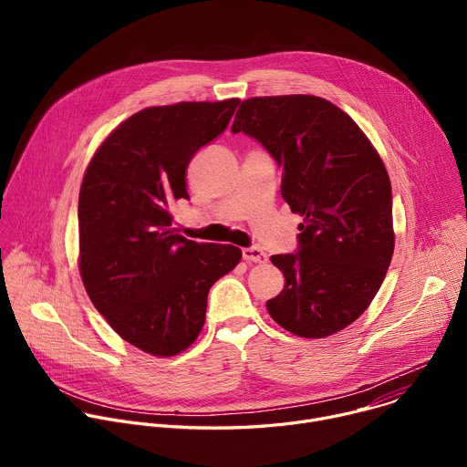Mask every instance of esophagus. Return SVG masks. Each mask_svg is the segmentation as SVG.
<instances>
[{"mask_svg":"<svg viewBox=\"0 0 467 467\" xmlns=\"http://www.w3.org/2000/svg\"><path fill=\"white\" fill-rule=\"evenodd\" d=\"M242 256L247 262H256V264L265 262V253L262 249H258V247H245V249H242Z\"/></svg>","mask_w":467,"mask_h":467,"instance_id":"34e87169","label":"esophagus"}]
</instances>
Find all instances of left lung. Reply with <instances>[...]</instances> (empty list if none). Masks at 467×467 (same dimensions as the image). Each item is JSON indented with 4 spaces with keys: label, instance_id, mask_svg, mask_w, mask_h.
Listing matches in <instances>:
<instances>
[{
    "label": "left lung",
    "instance_id": "1",
    "mask_svg": "<svg viewBox=\"0 0 467 467\" xmlns=\"http://www.w3.org/2000/svg\"><path fill=\"white\" fill-rule=\"evenodd\" d=\"M231 130L270 151L283 199L303 218L297 253L270 258L286 281L265 303L270 316L301 338L335 335L369 306L393 254L382 159L349 114L317 96L245 99Z\"/></svg>",
    "mask_w": 467,
    "mask_h": 467
}]
</instances>
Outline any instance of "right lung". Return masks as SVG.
<instances>
[{"label":"right lung","instance_id":"right-lung-1","mask_svg":"<svg viewBox=\"0 0 467 467\" xmlns=\"http://www.w3.org/2000/svg\"><path fill=\"white\" fill-rule=\"evenodd\" d=\"M240 99L148 107L94 153L79 192V272L107 323L153 357L188 349L205 323L211 286L234 270V245L175 234L170 209L186 192L199 148L225 130Z\"/></svg>","mask_w":467,"mask_h":467}]
</instances>
